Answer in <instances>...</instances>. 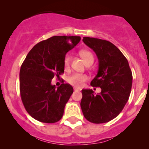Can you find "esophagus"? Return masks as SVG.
Returning <instances> with one entry per match:
<instances>
[{
  "instance_id": "esophagus-1",
  "label": "esophagus",
  "mask_w": 149,
  "mask_h": 149,
  "mask_svg": "<svg viewBox=\"0 0 149 149\" xmlns=\"http://www.w3.org/2000/svg\"><path fill=\"white\" fill-rule=\"evenodd\" d=\"M73 90H74L75 91H79L80 89L79 88H73Z\"/></svg>"
}]
</instances>
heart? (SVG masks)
Listing matches in <instances>:
<instances>
[{
    "label": "heart",
    "instance_id": "1",
    "mask_svg": "<svg viewBox=\"0 0 149 149\" xmlns=\"http://www.w3.org/2000/svg\"><path fill=\"white\" fill-rule=\"evenodd\" d=\"M79 54L86 64L94 61V56L90 51L83 49V50L80 51ZM70 62H71V56L69 54H66L64 59V66L65 69H68L69 67ZM87 80H88V76L85 74L75 73L68 78L67 81L69 84L72 85L76 88H79L83 85L84 82L86 81Z\"/></svg>",
    "mask_w": 149,
    "mask_h": 149
}]
</instances>
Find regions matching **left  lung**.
<instances>
[{"instance_id":"8db88e82","label":"left lung","mask_w":149,"mask_h":149,"mask_svg":"<svg viewBox=\"0 0 149 149\" xmlns=\"http://www.w3.org/2000/svg\"><path fill=\"white\" fill-rule=\"evenodd\" d=\"M83 41L98 58L97 74L90 84L102 91L95 95L90 89L82 90L80 107L88 121L105 123L117 117L127 102L132 74L127 59L111 42L90 37H83Z\"/></svg>"}]
</instances>
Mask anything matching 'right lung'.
<instances>
[{"instance_id":"add662e5","label":"right lung","mask_w":149,"mask_h":149,"mask_svg":"<svg viewBox=\"0 0 149 149\" xmlns=\"http://www.w3.org/2000/svg\"><path fill=\"white\" fill-rule=\"evenodd\" d=\"M80 40V36H55L38 42L30 50L19 72L22 101L28 113L45 123H54L62 118L73 87L51 84L54 76L64 73L66 54Z\"/></svg>"}]
</instances>
